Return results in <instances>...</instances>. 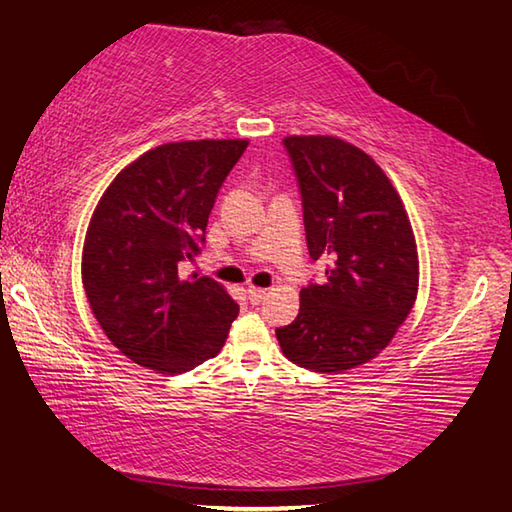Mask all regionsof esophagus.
Returning <instances> with one entry per match:
<instances>
[{
  "instance_id": "obj_1",
  "label": "esophagus",
  "mask_w": 512,
  "mask_h": 512,
  "mask_svg": "<svg viewBox=\"0 0 512 512\" xmlns=\"http://www.w3.org/2000/svg\"><path fill=\"white\" fill-rule=\"evenodd\" d=\"M265 296H267L265 289H256V287L247 289V298H249V302H252V305H260V302L265 300Z\"/></svg>"
}]
</instances>
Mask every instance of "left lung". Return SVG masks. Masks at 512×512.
<instances>
[{"instance_id":"left-lung-1","label":"left lung","mask_w":512,"mask_h":512,"mask_svg":"<svg viewBox=\"0 0 512 512\" xmlns=\"http://www.w3.org/2000/svg\"><path fill=\"white\" fill-rule=\"evenodd\" d=\"M302 198L307 249L325 283L300 291V311L276 329L285 356L340 373L369 362L411 314L415 238L398 192L371 156L336 137L283 141Z\"/></svg>"}]
</instances>
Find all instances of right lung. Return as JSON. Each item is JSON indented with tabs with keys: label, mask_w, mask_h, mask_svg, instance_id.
Instances as JSON below:
<instances>
[{
	"label": "right lung",
	"mask_w": 512,
	"mask_h": 512,
	"mask_svg": "<svg viewBox=\"0 0 512 512\" xmlns=\"http://www.w3.org/2000/svg\"><path fill=\"white\" fill-rule=\"evenodd\" d=\"M247 141L165 143L130 163L101 196L83 245V287L123 356L183 373L223 349L238 305L216 280L181 278L203 252L207 218Z\"/></svg>",
	"instance_id": "1"
}]
</instances>
